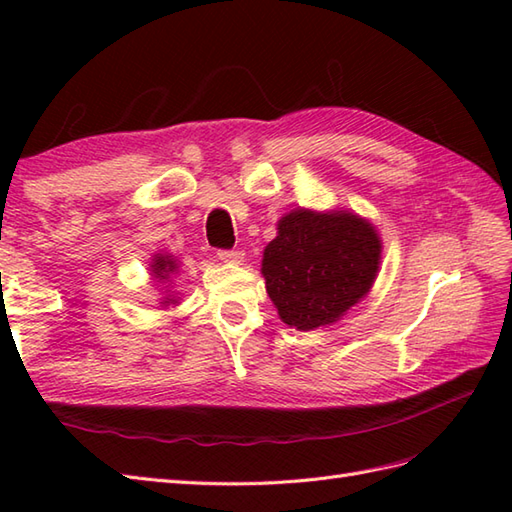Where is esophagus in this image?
I'll return each mask as SVG.
<instances>
[{
    "label": "esophagus",
    "instance_id": "obj_1",
    "mask_svg": "<svg viewBox=\"0 0 512 512\" xmlns=\"http://www.w3.org/2000/svg\"><path fill=\"white\" fill-rule=\"evenodd\" d=\"M217 257H220L224 264H233V266L244 262L242 250H220V253H217Z\"/></svg>",
    "mask_w": 512,
    "mask_h": 512
}]
</instances>
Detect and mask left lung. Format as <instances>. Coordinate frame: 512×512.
Here are the masks:
<instances>
[{"label": "left lung", "instance_id": "1", "mask_svg": "<svg viewBox=\"0 0 512 512\" xmlns=\"http://www.w3.org/2000/svg\"><path fill=\"white\" fill-rule=\"evenodd\" d=\"M383 239L354 211L295 209L264 248L262 275L279 319L301 332L343 319L363 301L380 268Z\"/></svg>", "mask_w": 512, "mask_h": 512}]
</instances>
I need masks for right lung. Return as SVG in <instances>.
I'll list each match as a JSON object with an SVG mask.
<instances>
[{
    "label": "right lung",
    "mask_w": 512,
    "mask_h": 512,
    "mask_svg": "<svg viewBox=\"0 0 512 512\" xmlns=\"http://www.w3.org/2000/svg\"><path fill=\"white\" fill-rule=\"evenodd\" d=\"M180 268V262L176 257H173L171 253H165V250H160V253L151 255V262H149V273H151V279L156 281V284H169L171 275H176ZM160 306L167 308V306H178V297L171 295V292L167 290V295L160 299Z\"/></svg>",
    "instance_id": "add662e5"
}]
</instances>
